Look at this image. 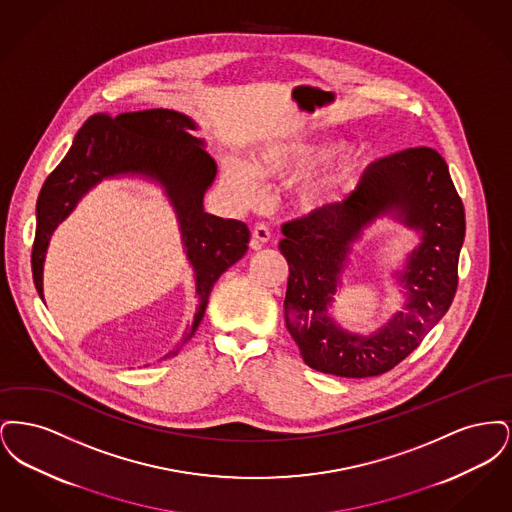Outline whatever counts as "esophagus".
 <instances>
[{
    "mask_svg": "<svg viewBox=\"0 0 512 512\" xmlns=\"http://www.w3.org/2000/svg\"><path fill=\"white\" fill-rule=\"evenodd\" d=\"M268 240H270V228L263 222L257 224L253 228V247H261V245L267 244Z\"/></svg>",
    "mask_w": 512,
    "mask_h": 512,
    "instance_id": "esophagus-1",
    "label": "esophagus"
}]
</instances>
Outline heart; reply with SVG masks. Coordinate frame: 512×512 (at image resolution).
<instances>
[{
    "label": "heart",
    "mask_w": 512,
    "mask_h": 512,
    "mask_svg": "<svg viewBox=\"0 0 512 512\" xmlns=\"http://www.w3.org/2000/svg\"><path fill=\"white\" fill-rule=\"evenodd\" d=\"M347 149V142L341 138H313V140H292V142H270L257 147L251 155V163L232 161L224 180L228 188L244 205H259L263 201V182L293 184L307 174L330 165ZM349 165L340 163L309 180L297 194L295 207L303 215H315L330 207L341 186L349 180Z\"/></svg>",
    "instance_id": "1"
}]
</instances>
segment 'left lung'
I'll return each instance as SVG.
<instances>
[{"instance_id": "obj_1", "label": "left lung", "mask_w": 512, "mask_h": 512, "mask_svg": "<svg viewBox=\"0 0 512 512\" xmlns=\"http://www.w3.org/2000/svg\"><path fill=\"white\" fill-rule=\"evenodd\" d=\"M390 216L419 234V244L392 273L404 309L370 335L347 331L329 311L355 244L376 219ZM280 253L290 276L286 328L303 361L343 378L380 376L411 355L447 313L457 292L464 207L436 149L411 147L366 167L341 201L282 226Z\"/></svg>"}]
</instances>
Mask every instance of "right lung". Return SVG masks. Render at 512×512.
Returning a JSON list of instances; mask_svg holds the SVG:
<instances>
[{
	"mask_svg": "<svg viewBox=\"0 0 512 512\" xmlns=\"http://www.w3.org/2000/svg\"><path fill=\"white\" fill-rule=\"evenodd\" d=\"M197 128L192 117L171 109L121 113L115 119L94 115L84 122L36 203L32 276L42 301L44 261L55 228L103 180L142 178L163 190L178 220L197 295L194 322L182 343L194 338L215 282L244 257L249 244L245 222L220 219L203 209V195L215 180L217 163L205 151V140L192 134Z\"/></svg>",
	"mask_w": 512,
	"mask_h": 512,
	"instance_id": "add662e5",
	"label": "right lung"
}]
</instances>
